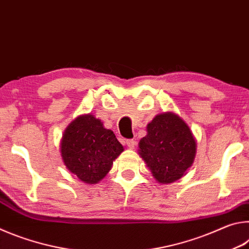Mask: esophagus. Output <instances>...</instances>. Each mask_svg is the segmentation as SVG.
<instances>
[{"instance_id":"1","label":"esophagus","mask_w":249,"mask_h":249,"mask_svg":"<svg viewBox=\"0 0 249 249\" xmlns=\"http://www.w3.org/2000/svg\"><path fill=\"white\" fill-rule=\"evenodd\" d=\"M126 145H127L129 149H134L135 146H136V141H135V140H127V141H126Z\"/></svg>"}]
</instances>
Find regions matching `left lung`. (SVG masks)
I'll use <instances>...</instances> for the list:
<instances>
[{"label":"left lung","instance_id":"1","mask_svg":"<svg viewBox=\"0 0 249 249\" xmlns=\"http://www.w3.org/2000/svg\"><path fill=\"white\" fill-rule=\"evenodd\" d=\"M138 151L157 182L167 184L183 177L192 166L196 142L179 115L166 112L147 125V135L141 140Z\"/></svg>","mask_w":249,"mask_h":249}]
</instances>
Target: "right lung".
<instances>
[{
    "mask_svg": "<svg viewBox=\"0 0 249 249\" xmlns=\"http://www.w3.org/2000/svg\"><path fill=\"white\" fill-rule=\"evenodd\" d=\"M123 150L115 134L92 114L80 115L71 122L60 142L67 169L89 184L102 180Z\"/></svg>",
    "mask_w": 249,
    "mask_h": 249,
    "instance_id": "1",
    "label": "right lung"
}]
</instances>
